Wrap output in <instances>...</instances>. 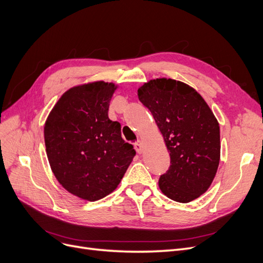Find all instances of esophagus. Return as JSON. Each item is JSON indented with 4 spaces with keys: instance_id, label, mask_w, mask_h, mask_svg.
I'll list each match as a JSON object with an SVG mask.
<instances>
[{
    "instance_id": "esophagus-1",
    "label": "esophagus",
    "mask_w": 263,
    "mask_h": 263,
    "mask_svg": "<svg viewBox=\"0 0 263 263\" xmlns=\"http://www.w3.org/2000/svg\"><path fill=\"white\" fill-rule=\"evenodd\" d=\"M134 148H135V151H137L139 154H142L143 153V149H144V146H143V143H142V141H137L134 143Z\"/></svg>"
}]
</instances>
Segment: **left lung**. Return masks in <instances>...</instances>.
Returning <instances> with one entry per match:
<instances>
[{
    "instance_id": "left-lung-1",
    "label": "left lung",
    "mask_w": 263,
    "mask_h": 263,
    "mask_svg": "<svg viewBox=\"0 0 263 263\" xmlns=\"http://www.w3.org/2000/svg\"><path fill=\"white\" fill-rule=\"evenodd\" d=\"M170 153L169 170L160 176L159 189L168 198L190 202L205 193L220 161V126L208 104L189 84L167 78L139 87Z\"/></svg>"
}]
</instances>
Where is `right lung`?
Here are the masks:
<instances>
[{
	"mask_svg": "<svg viewBox=\"0 0 263 263\" xmlns=\"http://www.w3.org/2000/svg\"><path fill=\"white\" fill-rule=\"evenodd\" d=\"M117 89L95 81L66 91L44 125L46 155L62 186L79 198L95 201L114 192L135 156L121 138V125L108 118Z\"/></svg>",
	"mask_w": 263,
	"mask_h": 263,
	"instance_id": "right-lung-1",
	"label": "right lung"
}]
</instances>
